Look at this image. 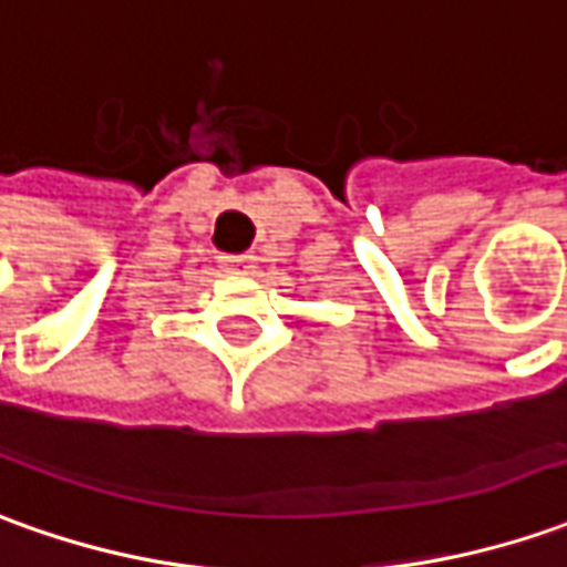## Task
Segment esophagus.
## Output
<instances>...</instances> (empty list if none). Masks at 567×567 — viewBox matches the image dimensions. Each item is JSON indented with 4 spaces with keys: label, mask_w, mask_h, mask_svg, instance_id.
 <instances>
[{
    "label": "esophagus",
    "mask_w": 567,
    "mask_h": 567,
    "mask_svg": "<svg viewBox=\"0 0 567 567\" xmlns=\"http://www.w3.org/2000/svg\"><path fill=\"white\" fill-rule=\"evenodd\" d=\"M219 267L226 269V272H241V276H248L257 267V257L254 254H235V257H219Z\"/></svg>",
    "instance_id": "obj_1"
}]
</instances>
